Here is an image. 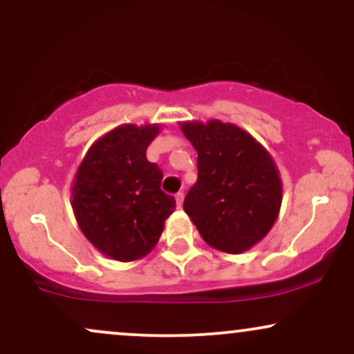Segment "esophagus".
Listing matches in <instances>:
<instances>
[{
  "label": "esophagus",
  "instance_id": "1",
  "mask_svg": "<svg viewBox=\"0 0 354 354\" xmlns=\"http://www.w3.org/2000/svg\"><path fill=\"white\" fill-rule=\"evenodd\" d=\"M174 198H176L178 208H181V206H183V200H185V193H183V191H178V193L174 194Z\"/></svg>",
  "mask_w": 354,
  "mask_h": 354
}]
</instances>
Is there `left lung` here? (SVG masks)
Returning a JSON list of instances; mask_svg holds the SVG:
<instances>
[{"mask_svg": "<svg viewBox=\"0 0 354 354\" xmlns=\"http://www.w3.org/2000/svg\"><path fill=\"white\" fill-rule=\"evenodd\" d=\"M181 131L198 153V181L183 208L209 246L239 254L273 228L283 200L271 154L245 129L211 120Z\"/></svg>", "mask_w": 354, "mask_h": 354, "instance_id": "8db88e82", "label": "left lung"}]
</instances>
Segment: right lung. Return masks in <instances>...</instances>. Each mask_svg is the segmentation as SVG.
<instances>
[{"label": "right lung", "instance_id": "obj_1", "mask_svg": "<svg viewBox=\"0 0 354 354\" xmlns=\"http://www.w3.org/2000/svg\"><path fill=\"white\" fill-rule=\"evenodd\" d=\"M158 124H123L100 138L76 171L71 206L84 236L116 261H135L156 246L176 208L161 189L163 171L146 160Z\"/></svg>", "mask_w": 354, "mask_h": 354}]
</instances>
